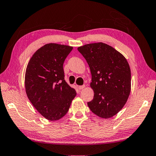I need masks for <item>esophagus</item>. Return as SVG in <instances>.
<instances>
[{
  "label": "esophagus",
  "mask_w": 156,
  "mask_h": 156,
  "mask_svg": "<svg viewBox=\"0 0 156 156\" xmlns=\"http://www.w3.org/2000/svg\"><path fill=\"white\" fill-rule=\"evenodd\" d=\"M86 87V86H85V85H83V86H78V88H79V90H83V88Z\"/></svg>",
  "instance_id": "obj_1"
}]
</instances>
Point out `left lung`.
<instances>
[{"instance_id": "obj_1", "label": "left lung", "mask_w": 156, "mask_h": 156, "mask_svg": "<svg viewBox=\"0 0 156 156\" xmlns=\"http://www.w3.org/2000/svg\"><path fill=\"white\" fill-rule=\"evenodd\" d=\"M78 51L86 60L92 74L90 87L94 92L87 105L92 112L108 119L124 107L131 90V71L121 53L103 43L87 44Z\"/></svg>"}]
</instances>
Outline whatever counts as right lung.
I'll return each instance as SVG.
<instances>
[{
	"instance_id": "obj_1",
	"label": "right lung",
	"mask_w": 156,
	"mask_h": 156,
	"mask_svg": "<svg viewBox=\"0 0 156 156\" xmlns=\"http://www.w3.org/2000/svg\"><path fill=\"white\" fill-rule=\"evenodd\" d=\"M72 49L69 45L46 44L32 55L26 67V94L38 112L50 121L65 115L77 94L64 80L63 70Z\"/></svg>"
}]
</instances>
